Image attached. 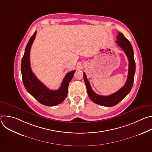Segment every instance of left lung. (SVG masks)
<instances>
[{"label":"left lung","mask_w":152,"mask_h":152,"mask_svg":"<svg viewBox=\"0 0 152 152\" xmlns=\"http://www.w3.org/2000/svg\"><path fill=\"white\" fill-rule=\"evenodd\" d=\"M117 39L116 43L123 50L129 61L128 76L126 83L123 87L111 95L107 96H100L93 91L86 74L83 72V79L90 99L93 102L99 105L107 107L116 105L129 93L132 88L135 73V62L134 56V50L131 42L125 38L123 34L120 32L117 36Z\"/></svg>","instance_id":"left-lung-1"}]
</instances>
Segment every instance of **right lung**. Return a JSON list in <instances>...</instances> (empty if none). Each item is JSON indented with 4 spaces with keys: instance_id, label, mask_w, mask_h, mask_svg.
Instances as JSON below:
<instances>
[{
    "instance_id": "add662e5",
    "label": "right lung",
    "mask_w": 152,
    "mask_h": 152,
    "mask_svg": "<svg viewBox=\"0 0 152 152\" xmlns=\"http://www.w3.org/2000/svg\"><path fill=\"white\" fill-rule=\"evenodd\" d=\"M35 31L29 40L24 55L21 59V72L23 82L27 91L40 103L53 106L62 103L67 96L68 87L75 70L68 73L64 78L61 86L58 90H50L39 81L32 72L30 64V51L35 39Z\"/></svg>"
}]
</instances>
